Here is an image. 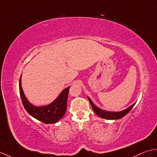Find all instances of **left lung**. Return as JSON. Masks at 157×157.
<instances>
[{
	"label": "left lung",
	"instance_id": "obj_1",
	"mask_svg": "<svg viewBox=\"0 0 157 157\" xmlns=\"http://www.w3.org/2000/svg\"><path fill=\"white\" fill-rule=\"evenodd\" d=\"M88 100L90 102V104L92 106L93 110H94V113L96 114L98 117H100L102 119H108V120H115V119H119L123 118V117L125 116V115L129 113V112L132 109V108L134 106L136 103H134L132 105H130L129 107H128L126 109H124V110L120 111V112H109V111H105L104 110L100 109V108H98L96 106L94 102L91 101V100L89 97H87Z\"/></svg>",
	"mask_w": 157,
	"mask_h": 157
}]
</instances>
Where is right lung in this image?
Masks as SVG:
<instances>
[{
    "mask_svg": "<svg viewBox=\"0 0 157 157\" xmlns=\"http://www.w3.org/2000/svg\"><path fill=\"white\" fill-rule=\"evenodd\" d=\"M19 87L21 101L25 110L36 119L44 123L53 124L57 123L65 114L67 108L68 91L70 87L63 89L52 103L41 106L34 105L25 98L21 87V75L20 78Z\"/></svg>",
    "mask_w": 157,
    "mask_h": 157,
    "instance_id": "obj_1",
    "label": "right lung"
}]
</instances>
